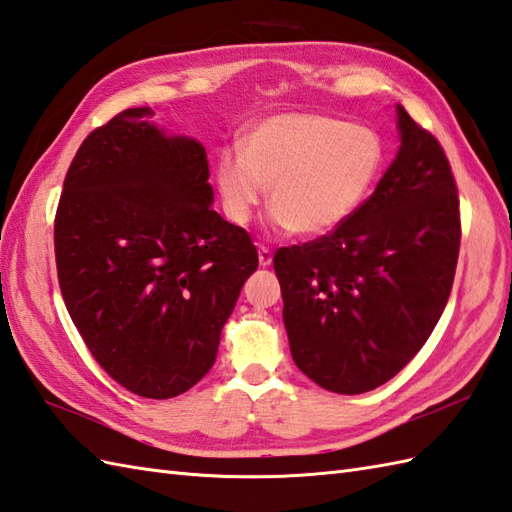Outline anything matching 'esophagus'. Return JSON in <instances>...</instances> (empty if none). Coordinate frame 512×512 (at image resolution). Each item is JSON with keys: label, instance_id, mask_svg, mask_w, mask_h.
Here are the masks:
<instances>
[{"label": "esophagus", "instance_id": "1", "mask_svg": "<svg viewBox=\"0 0 512 512\" xmlns=\"http://www.w3.org/2000/svg\"><path fill=\"white\" fill-rule=\"evenodd\" d=\"M257 255H259V266H270L272 264V251L268 246H259Z\"/></svg>", "mask_w": 512, "mask_h": 512}]
</instances>
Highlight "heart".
Wrapping results in <instances>:
<instances>
[{"instance_id":"heart-1","label":"heart","mask_w":512,"mask_h":512,"mask_svg":"<svg viewBox=\"0 0 512 512\" xmlns=\"http://www.w3.org/2000/svg\"><path fill=\"white\" fill-rule=\"evenodd\" d=\"M382 161V139L371 128L327 115L281 113L248 128L242 152H220L216 181L235 224L253 218L270 187L277 227L318 237L353 216Z\"/></svg>"}]
</instances>
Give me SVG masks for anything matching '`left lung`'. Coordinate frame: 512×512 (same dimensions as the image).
I'll return each instance as SVG.
<instances>
[{"label": "left lung", "mask_w": 512, "mask_h": 512, "mask_svg": "<svg viewBox=\"0 0 512 512\" xmlns=\"http://www.w3.org/2000/svg\"><path fill=\"white\" fill-rule=\"evenodd\" d=\"M397 124V157L353 216L272 259L292 358L340 395L386 384L421 351L456 275L460 202L449 161L403 106Z\"/></svg>", "instance_id": "obj_1"}]
</instances>
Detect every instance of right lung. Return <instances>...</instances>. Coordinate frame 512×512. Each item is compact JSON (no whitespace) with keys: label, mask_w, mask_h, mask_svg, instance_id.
<instances>
[{"label":"right lung","mask_w":512,"mask_h":512,"mask_svg":"<svg viewBox=\"0 0 512 512\" xmlns=\"http://www.w3.org/2000/svg\"><path fill=\"white\" fill-rule=\"evenodd\" d=\"M152 115L126 109L82 141L56 209L54 253L93 358L135 395L170 399L216 362L259 259L248 233L211 209L200 141L165 135Z\"/></svg>","instance_id":"obj_1"}]
</instances>
